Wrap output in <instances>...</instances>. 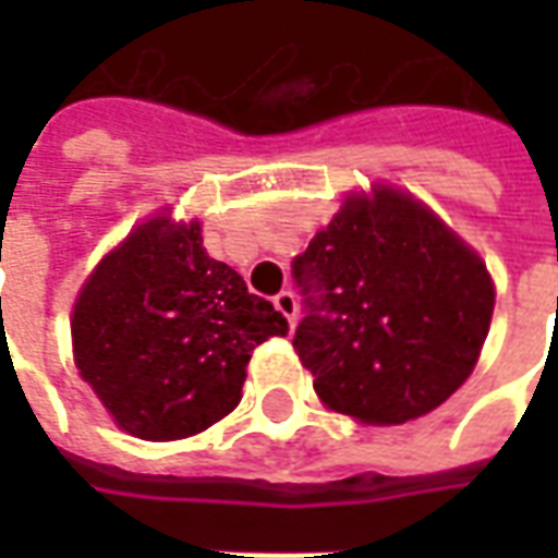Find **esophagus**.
Here are the masks:
<instances>
[{"instance_id": "1", "label": "esophagus", "mask_w": 558, "mask_h": 558, "mask_svg": "<svg viewBox=\"0 0 558 558\" xmlns=\"http://www.w3.org/2000/svg\"><path fill=\"white\" fill-rule=\"evenodd\" d=\"M275 307H278L280 314L290 319V326L295 323V314H299V304H295V295L290 290H283L275 295Z\"/></svg>"}]
</instances>
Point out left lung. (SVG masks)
Listing matches in <instances>:
<instances>
[{
  "label": "left lung",
  "instance_id": "8db88e82",
  "mask_svg": "<svg viewBox=\"0 0 558 558\" xmlns=\"http://www.w3.org/2000/svg\"><path fill=\"white\" fill-rule=\"evenodd\" d=\"M292 347L326 407L403 424L466 383L493 316L487 268L412 196H352L292 259Z\"/></svg>",
  "mask_w": 558,
  "mask_h": 558
}]
</instances>
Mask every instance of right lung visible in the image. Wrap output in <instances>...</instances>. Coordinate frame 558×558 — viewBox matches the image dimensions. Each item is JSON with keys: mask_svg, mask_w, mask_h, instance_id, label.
I'll return each mask as SVG.
<instances>
[{"mask_svg": "<svg viewBox=\"0 0 558 558\" xmlns=\"http://www.w3.org/2000/svg\"><path fill=\"white\" fill-rule=\"evenodd\" d=\"M80 376L122 430L163 442L242 400L244 367L287 316L206 254L199 223L155 218L95 268L71 319Z\"/></svg>", "mask_w": 558, "mask_h": 558, "instance_id": "add662e5", "label": "right lung"}]
</instances>
